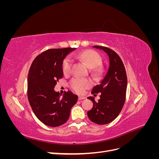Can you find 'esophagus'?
I'll return each instance as SVG.
<instances>
[{
	"label": "esophagus",
	"mask_w": 159,
	"mask_h": 159,
	"mask_svg": "<svg viewBox=\"0 0 159 159\" xmlns=\"http://www.w3.org/2000/svg\"><path fill=\"white\" fill-rule=\"evenodd\" d=\"M85 99V97H84V96H79V97H78L79 100H83V99Z\"/></svg>",
	"instance_id": "1"
}]
</instances>
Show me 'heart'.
Returning a JSON list of instances; mask_svg holds the SVG:
<instances>
[{
	"label": "heart",
	"instance_id": "1",
	"mask_svg": "<svg viewBox=\"0 0 159 159\" xmlns=\"http://www.w3.org/2000/svg\"><path fill=\"white\" fill-rule=\"evenodd\" d=\"M72 57L79 59L85 62L88 68H94L102 63V57L96 52L92 50H85L81 52L74 54ZM72 61L70 57L68 56L62 62V70L64 74H68L71 71ZM92 83L91 80L88 78H83L75 77L72 78L70 82L71 88L78 93H83L85 89L89 88Z\"/></svg>",
	"mask_w": 159,
	"mask_h": 159
}]
</instances>
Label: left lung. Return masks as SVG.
I'll return each mask as SVG.
<instances>
[{"label": "left lung", "mask_w": 159, "mask_h": 159, "mask_svg": "<svg viewBox=\"0 0 159 159\" xmlns=\"http://www.w3.org/2000/svg\"><path fill=\"white\" fill-rule=\"evenodd\" d=\"M93 47L107 53L109 67L103 80L91 91L92 94L101 93L98 102L93 97L88 98L93 103L88 116L96 124L105 125L112 122L121 112L125 102L127 78L124 64L116 52L105 46Z\"/></svg>", "instance_id": "8db88e82"}]
</instances>
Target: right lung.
<instances>
[{
	"label": "right lung",
	"instance_id": "right-lung-1",
	"mask_svg": "<svg viewBox=\"0 0 159 159\" xmlns=\"http://www.w3.org/2000/svg\"><path fill=\"white\" fill-rule=\"evenodd\" d=\"M75 48L49 49L32 61L28 76V98L33 112L46 125L58 127L68 121L78 95L70 91L61 98L54 87L63 78L62 62Z\"/></svg>",
	"mask_w": 159,
	"mask_h": 159
}]
</instances>
